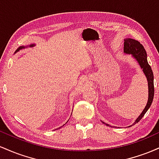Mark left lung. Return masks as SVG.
Listing matches in <instances>:
<instances>
[{
	"label": "left lung",
	"instance_id": "left-lung-1",
	"mask_svg": "<svg viewBox=\"0 0 159 159\" xmlns=\"http://www.w3.org/2000/svg\"><path fill=\"white\" fill-rule=\"evenodd\" d=\"M124 52L127 53V54H132V56L138 61L141 69H143L144 74H145L146 77L147 78V81H148L149 98L147 106L145 107L143 112L138 116V119L135 120L134 124H132V125H133L138 123L142 119V117L146 114V112L148 111L151 104L152 102L153 97H154V81H153L154 77H153L152 70L151 69V66L147 62V52H146V50L144 49L143 45L140 44L139 42L133 39H125V42H124ZM106 125L110 126L108 124H106ZM132 125H130V126H132Z\"/></svg>",
	"mask_w": 159,
	"mask_h": 159
}]
</instances>
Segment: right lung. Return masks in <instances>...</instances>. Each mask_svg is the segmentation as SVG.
<instances>
[{
    "mask_svg": "<svg viewBox=\"0 0 159 159\" xmlns=\"http://www.w3.org/2000/svg\"><path fill=\"white\" fill-rule=\"evenodd\" d=\"M33 45H30V46H33ZM25 48V47H19V48L17 49V51H19V49H21V48Z\"/></svg>",
    "mask_w": 159,
    "mask_h": 159,
    "instance_id": "1",
    "label": "right lung"
}]
</instances>
